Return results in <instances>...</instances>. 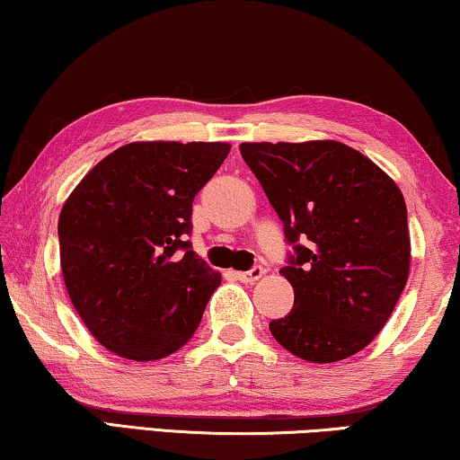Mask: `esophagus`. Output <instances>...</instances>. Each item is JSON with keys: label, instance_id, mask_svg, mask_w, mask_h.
<instances>
[{"label": "esophagus", "instance_id": "obj_1", "mask_svg": "<svg viewBox=\"0 0 460 460\" xmlns=\"http://www.w3.org/2000/svg\"><path fill=\"white\" fill-rule=\"evenodd\" d=\"M265 270L261 268V265H255V268L249 270V271H238L236 278L241 279V282H257L259 278H263Z\"/></svg>", "mask_w": 460, "mask_h": 460}]
</instances>
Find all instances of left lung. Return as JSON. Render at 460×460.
Segmentation results:
<instances>
[{"label": "left lung", "instance_id": "obj_1", "mask_svg": "<svg viewBox=\"0 0 460 460\" xmlns=\"http://www.w3.org/2000/svg\"><path fill=\"white\" fill-rule=\"evenodd\" d=\"M295 252L279 270L295 288L270 332L292 355L334 363L384 328L409 279L407 205L396 182L338 141L243 143Z\"/></svg>", "mask_w": 460, "mask_h": 460}]
</instances>
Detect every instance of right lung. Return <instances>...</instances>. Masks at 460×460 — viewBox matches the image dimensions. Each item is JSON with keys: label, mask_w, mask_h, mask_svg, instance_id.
<instances>
[{"label": "right lung", "mask_w": 460, "mask_h": 460, "mask_svg": "<svg viewBox=\"0 0 460 460\" xmlns=\"http://www.w3.org/2000/svg\"><path fill=\"white\" fill-rule=\"evenodd\" d=\"M228 143H128L66 199L59 263L70 301L118 357L157 361L190 341L222 276L190 249L192 201Z\"/></svg>", "instance_id": "obj_1"}]
</instances>
